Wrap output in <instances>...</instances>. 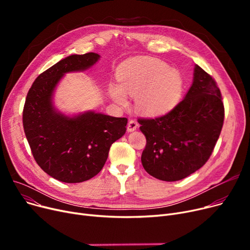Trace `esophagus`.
<instances>
[{
  "label": "esophagus",
  "mask_w": 250,
  "mask_h": 250,
  "mask_svg": "<svg viewBox=\"0 0 250 250\" xmlns=\"http://www.w3.org/2000/svg\"><path fill=\"white\" fill-rule=\"evenodd\" d=\"M137 128H138V123L136 121H129L128 122L127 126H126V129H127L128 133L134 132V130H136Z\"/></svg>",
  "instance_id": "1"
}]
</instances>
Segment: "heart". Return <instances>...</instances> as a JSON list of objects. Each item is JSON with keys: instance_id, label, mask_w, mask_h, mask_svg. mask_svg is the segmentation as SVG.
<instances>
[{"instance_id": "1", "label": "heart", "mask_w": 250, "mask_h": 250, "mask_svg": "<svg viewBox=\"0 0 250 250\" xmlns=\"http://www.w3.org/2000/svg\"><path fill=\"white\" fill-rule=\"evenodd\" d=\"M118 85L110 84L108 93L118 104H127V96H136L137 108L147 116L167 113L178 103L183 91L180 73L159 60L134 58L117 70Z\"/></svg>"}]
</instances>
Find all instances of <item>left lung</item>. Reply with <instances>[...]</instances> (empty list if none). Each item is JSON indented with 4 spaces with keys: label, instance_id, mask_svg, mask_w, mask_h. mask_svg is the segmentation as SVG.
Returning a JSON list of instances; mask_svg holds the SVG:
<instances>
[{
    "label": "left lung",
    "instance_id": "left-lung-1",
    "mask_svg": "<svg viewBox=\"0 0 250 250\" xmlns=\"http://www.w3.org/2000/svg\"><path fill=\"white\" fill-rule=\"evenodd\" d=\"M224 122V105L214 79L200 65L193 69L188 93L167 114L139 120L147 145L144 169L164 181L183 179L209 158Z\"/></svg>",
    "mask_w": 250,
    "mask_h": 250
}]
</instances>
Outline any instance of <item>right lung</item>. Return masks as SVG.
Segmentation results:
<instances>
[{
    "instance_id": "1",
    "label": "right lung",
    "mask_w": 250,
    "mask_h": 250,
    "mask_svg": "<svg viewBox=\"0 0 250 250\" xmlns=\"http://www.w3.org/2000/svg\"><path fill=\"white\" fill-rule=\"evenodd\" d=\"M100 60L95 52L71 55L39 75L23 109L24 133L36 163L62 182L86 181L100 172L112 143L125 133L127 120L88 110L67 114L55 105L63 76L84 72Z\"/></svg>"
}]
</instances>
